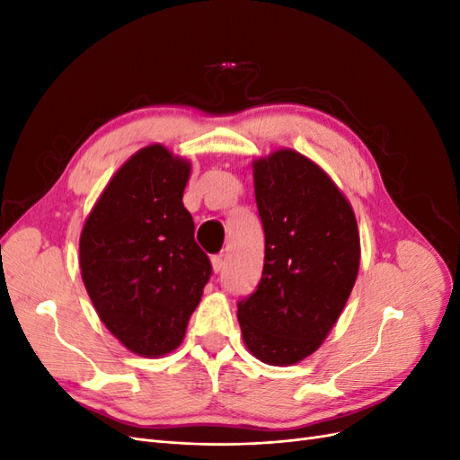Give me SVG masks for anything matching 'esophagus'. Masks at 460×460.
<instances>
[{
    "mask_svg": "<svg viewBox=\"0 0 460 460\" xmlns=\"http://www.w3.org/2000/svg\"><path fill=\"white\" fill-rule=\"evenodd\" d=\"M211 267H213V272H220L222 269H225V261H222L220 255H215V257H211Z\"/></svg>",
    "mask_w": 460,
    "mask_h": 460,
    "instance_id": "esophagus-1",
    "label": "esophagus"
}]
</instances>
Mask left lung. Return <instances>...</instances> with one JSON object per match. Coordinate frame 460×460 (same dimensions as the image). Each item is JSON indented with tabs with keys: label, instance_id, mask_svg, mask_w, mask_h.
Instances as JSON below:
<instances>
[{
	"label": "left lung",
	"instance_id": "8db88e82",
	"mask_svg": "<svg viewBox=\"0 0 460 460\" xmlns=\"http://www.w3.org/2000/svg\"><path fill=\"white\" fill-rule=\"evenodd\" d=\"M264 228L255 294L238 303L243 343L272 367L313 355L351 296L360 264L353 207L309 157L282 147L253 161Z\"/></svg>",
	"mask_w": 460,
	"mask_h": 460
}]
</instances>
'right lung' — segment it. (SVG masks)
I'll return each instance as SVG.
<instances>
[{
    "instance_id": "1",
    "label": "right lung",
    "mask_w": 460,
    "mask_h": 460,
    "mask_svg": "<svg viewBox=\"0 0 460 460\" xmlns=\"http://www.w3.org/2000/svg\"><path fill=\"white\" fill-rule=\"evenodd\" d=\"M191 163L163 144L137 149L109 180L80 232V274L105 328L157 358L182 343L211 276L182 203Z\"/></svg>"
}]
</instances>
